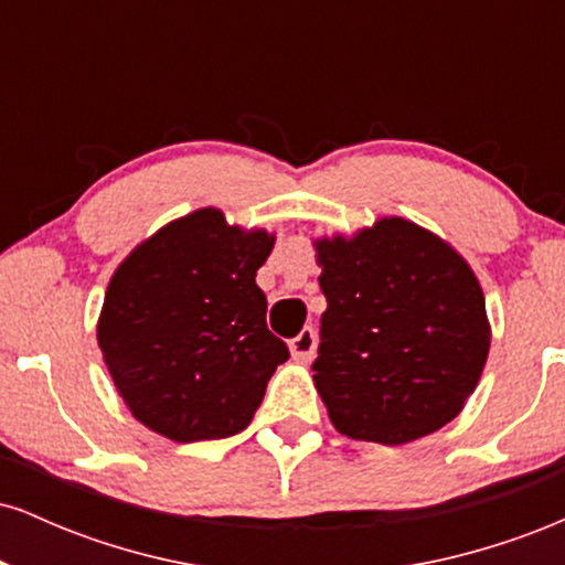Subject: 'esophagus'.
Segmentation results:
<instances>
[{
	"label": "esophagus",
	"mask_w": 565,
	"mask_h": 565,
	"mask_svg": "<svg viewBox=\"0 0 565 565\" xmlns=\"http://www.w3.org/2000/svg\"><path fill=\"white\" fill-rule=\"evenodd\" d=\"M289 350L297 361H310L316 353V332L313 327L300 329V334H295L289 340Z\"/></svg>",
	"instance_id": "esophagus-1"
}]
</instances>
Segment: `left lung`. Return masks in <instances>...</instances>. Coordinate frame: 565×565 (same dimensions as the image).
<instances>
[{
  "label": "left lung",
  "mask_w": 565,
  "mask_h": 565,
  "mask_svg": "<svg viewBox=\"0 0 565 565\" xmlns=\"http://www.w3.org/2000/svg\"><path fill=\"white\" fill-rule=\"evenodd\" d=\"M321 345L316 391L342 436L382 446L462 412L489 355L481 284L430 231L401 217L316 244Z\"/></svg>",
  "instance_id": "left-lung-1"
}]
</instances>
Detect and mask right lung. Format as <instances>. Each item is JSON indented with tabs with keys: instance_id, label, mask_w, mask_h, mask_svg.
<instances>
[{
	"instance_id": "1",
	"label": "right lung",
	"mask_w": 565,
	"mask_h": 565,
	"mask_svg": "<svg viewBox=\"0 0 565 565\" xmlns=\"http://www.w3.org/2000/svg\"><path fill=\"white\" fill-rule=\"evenodd\" d=\"M274 236L196 210L116 268L97 345L129 412L178 444L242 433L263 404L287 342L268 329L257 268Z\"/></svg>"
}]
</instances>
